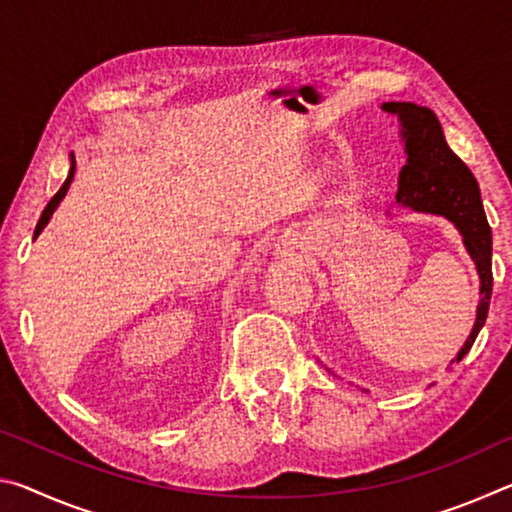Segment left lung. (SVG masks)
<instances>
[{
    "instance_id": "obj_1",
    "label": "left lung",
    "mask_w": 512,
    "mask_h": 512,
    "mask_svg": "<svg viewBox=\"0 0 512 512\" xmlns=\"http://www.w3.org/2000/svg\"><path fill=\"white\" fill-rule=\"evenodd\" d=\"M381 110L400 121L406 164L400 169L395 203L406 210L443 216L461 232L463 246L479 273V305L470 336L449 361H461L485 325L492 296V232L485 219L479 183L467 164L449 149L436 112L411 101L381 103Z\"/></svg>"
}]
</instances>
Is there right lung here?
<instances>
[{
    "label": "right lung",
    "mask_w": 512,
    "mask_h": 512,
    "mask_svg": "<svg viewBox=\"0 0 512 512\" xmlns=\"http://www.w3.org/2000/svg\"><path fill=\"white\" fill-rule=\"evenodd\" d=\"M74 171H76V160H74V153L69 155V173H67V178H65V183H63V187L58 189L56 192V196L51 198L49 201V205L45 207V212H42V216H40V221H38V225H36V235H33V239H36L42 230H45V225L49 223V219H51V214L56 212V207H58V203L63 201L65 198V194H67V189H69V185H72V180H74Z\"/></svg>",
    "instance_id": "obj_1"
}]
</instances>
